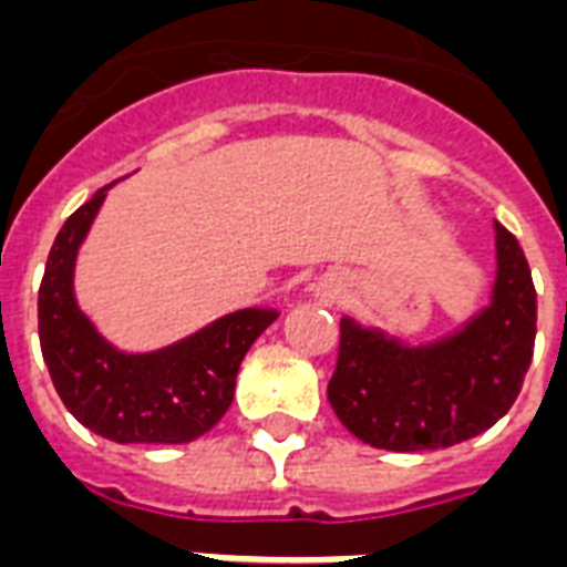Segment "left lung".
I'll return each instance as SVG.
<instances>
[{"mask_svg": "<svg viewBox=\"0 0 567 567\" xmlns=\"http://www.w3.org/2000/svg\"><path fill=\"white\" fill-rule=\"evenodd\" d=\"M535 348V285L517 237L496 223L491 306L419 348L341 318L327 399L353 437L389 452L446 449L499 422Z\"/></svg>", "mask_w": 567, "mask_h": 567, "instance_id": "left-lung-1", "label": "left lung"}]
</instances>
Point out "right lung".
<instances>
[{
	"mask_svg": "<svg viewBox=\"0 0 567 567\" xmlns=\"http://www.w3.org/2000/svg\"><path fill=\"white\" fill-rule=\"evenodd\" d=\"M110 187L64 219L47 255L38 288L43 362L64 408L94 434L112 443H189L226 416L246 351L279 312L240 309L159 351H118L73 297L76 252Z\"/></svg>",
	"mask_w": 567,
	"mask_h": 567,
	"instance_id": "right-lung-1",
	"label": "right lung"
}]
</instances>
